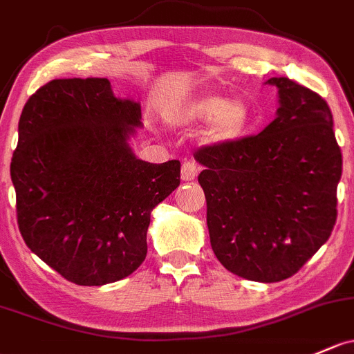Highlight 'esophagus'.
<instances>
[{
	"label": "esophagus",
	"instance_id": "esophagus-1",
	"mask_svg": "<svg viewBox=\"0 0 354 354\" xmlns=\"http://www.w3.org/2000/svg\"><path fill=\"white\" fill-rule=\"evenodd\" d=\"M180 174H182V176H180L182 180H184V182L194 180V178L197 177V174H199V167H197L194 162H184V163H182Z\"/></svg>",
	"mask_w": 354,
	"mask_h": 354
}]
</instances>
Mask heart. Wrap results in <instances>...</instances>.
Masks as SVG:
<instances>
[{"mask_svg": "<svg viewBox=\"0 0 354 354\" xmlns=\"http://www.w3.org/2000/svg\"><path fill=\"white\" fill-rule=\"evenodd\" d=\"M184 123H206V140L211 143H230L241 138L253 121L252 106L243 97H226L207 93L189 101L178 111Z\"/></svg>", "mask_w": 354, "mask_h": 354, "instance_id": "obj_1", "label": "heart"}]
</instances>
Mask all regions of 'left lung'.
Masks as SVG:
<instances>
[{
  "label": "left lung",
  "instance_id": "obj_1",
  "mask_svg": "<svg viewBox=\"0 0 354 354\" xmlns=\"http://www.w3.org/2000/svg\"><path fill=\"white\" fill-rule=\"evenodd\" d=\"M267 84L279 89L275 120L194 158L204 167L212 252L234 275L272 283L297 273L329 239L343 157L328 102L288 77Z\"/></svg>",
  "mask_w": 354,
  "mask_h": 354
}]
</instances>
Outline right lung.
<instances>
[{
  "label": "right lung",
  "instance_id": "1",
  "mask_svg": "<svg viewBox=\"0 0 354 354\" xmlns=\"http://www.w3.org/2000/svg\"><path fill=\"white\" fill-rule=\"evenodd\" d=\"M142 106L104 77L54 79L26 101L11 158L18 227L64 279L106 285L147 257L155 206L180 184V162L133 153Z\"/></svg>",
  "mask_w": 354,
  "mask_h": 354
}]
</instances>
